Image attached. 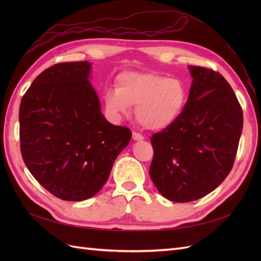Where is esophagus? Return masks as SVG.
<instances>
[{
    "label": "esophagus",
    "mask_w": 261,
    "mask_h": 261,
    "mask_svg": "<svg viewBox=\"0 0 261 261\" xmlns=\"http://www.w3.org/2000/svg\"><path fill=\"white\" fill-rule=\"evenodd\" d=\"M133 139L136 140V141H140V140H144V136L140 135L139 133L136 132H133Z\"/></svg>",
    "instance_id": "34e87169"
}]
</instances>
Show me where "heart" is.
Masks as SVG:
<instances>
[{
	"mask_svg": "<svg viewBox=\"0 0 261 261\" xmlns=\"http://www.w3.org/2000/svg\"><path fill=\"white\" fill-rule=\"evenodd\" d=\"M108 114L114 120L128 116L130 106L135 115L149 130H164L174 124L187 103L185 85L176 78L125 70L115 78V89L103 94Z\"/></svg>",
	"mask_w": 261,
	"mask_h": 261,
	"instance_id": "obj_1",
	"label": "heart"
}]
</instances>
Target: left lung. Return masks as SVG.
<instances>
[{
  "mask_svg": "<svg viewBox=\"0 0 261 261\" xmlns=\"http://www.w3.org/2000/svg\"><path fill=\"white\" fill-rule=\"evenodd\" d=\"M193 82L178 120L152 135L149 174L159 193L175 202L204 197L231 172L243 130V111L225 78L188 66Z\"/></svg>",
  "mask_w": 261,
  "mask_h": 261,
  "instance_id": "1",
  "label": "left lung"
}]
</instances>
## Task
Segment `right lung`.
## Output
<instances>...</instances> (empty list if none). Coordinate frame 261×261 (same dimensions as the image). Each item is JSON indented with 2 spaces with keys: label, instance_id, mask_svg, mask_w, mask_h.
I'll return each instance as SVG.
<instances>
[{
  "label": "right lung",
  "instance_id": "right-lung-1",
  "mask_svg": "<svg viewBox=\"0 0 261 261\" xmlns=\"http://www.w3.org/2000/svg\"><path fill=\"white\" fill-rule=\"evenodd\" d=\"M89 62L55 64L30 85L19 107L20 151L33 176L63 200L82 201L106 184L132 132L101 113Z\"/></svg>",
  "mask_w": 261,
  "mask_h": 261
}]
</instances>
